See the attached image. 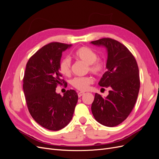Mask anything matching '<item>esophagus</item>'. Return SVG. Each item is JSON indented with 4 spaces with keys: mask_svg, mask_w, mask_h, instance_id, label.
<instances>
[{
    "mask_svg": "<svg viewBox=\"0 0 159 159\" xmlns=\"http://www.w3.org/2000/svg\"><path fill=\"white\" fill-rule=\"evenodd\" d=\"M84 93H84V92H83V91H80V92H79V93H78V97H79V98H80L81 96H82L83 95H84Z\"/></svg>",
    "mask_w": 159,
    "mask_h": 159,
    "instance_id": "obj_1",
    "label": "esophagus"
}]
</instances>
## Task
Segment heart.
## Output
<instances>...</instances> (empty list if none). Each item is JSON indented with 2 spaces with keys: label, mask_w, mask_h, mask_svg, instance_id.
I'll use <instances>...</instances> for the list:
<instances>
[{
  "label": "heart",
  "mask_w": 159,
  "mask_h": 159,
  "mask_svg": "<svg viewBox=\"0 0 159 159\" xmlns=\"http://www.w3.org/2000/svg\"><path fill=\"white\" fill-rule=\"evenodd\" d=\"M75 58L82 61L88 66L89 70L95 75H100L105 69L103 61L98 58V54L94 50L88 47H81L74 54ZM59 71L64 75H69L71 73V61L68 57L62 58L59 64ZM93 78L91 76L75 77L71 81V84L75 89L85 91L93 82Z\"/></svg>",
  "instance_id": "1"
}]
</instances>
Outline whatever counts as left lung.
I'll return each mask as SVG.
<instances>
[{
	"label": "left lung",
	"instance_id": "8db88e82",
	"mask_svg": "<svg viewBox=\"0 0 159 159\" xmlns=\"http://www.w3.org/2000/svg\"><path fill=\"white\" fill-rule=\"evenodd\" d=\"M91 44L106 48L107 71L98 84L110 89L105 98L95 94L91 111L100 124L117 126L129 116L138 97L140 80L137 61L127 47L111 38H102Z\"/></svg>",
	"mask_w": 159,
	"mask_h": 159
}]
</instances>
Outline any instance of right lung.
<instances>
[{
  "label": "right lung",
  "mask_w": 159,
  "mask_h": 159,
  "mask_svg": "<svg viewBox=\"0 0 159 159\" xmlns=\"http://www.w3.org/2000/svg\"><path fill=\"white\" fill-rule=\"evenodd\" d=\"M71 44L52 42L38 50L28 61L23 79V89L28 111L36 123L51 131L68 125L73 117L78 95L74 89L63 96L56 92L61 80L59 64L62 52Z\"/></svg>",
  "instance_id": "1"
}]
</instances>
